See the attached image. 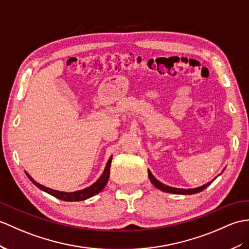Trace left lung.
<instances>
[{
  "mask_svg": "<svg viewBox=\"0 0 249 249\" xmlns=\"http://www.w3.org/2000/svg\"><path fill=\"white\" fill-rule=\"evenodd\" d=\"M148 177L149 179H151L152 183L154 184V186L156 188L160 189L161 191H164V192H167V193H172V194H195V193H198V192H201V191L205 190L209 184H211V182H208L206 184H204L203 187H199V188H195V189H176V188H172V187H169V186H165V184L161 183L160 181H158L157 179H156L151 172L148 171Z\"/></svg>",
  "mask_w": 249,
  "mask_h": 249,
  "instance_id": "obj_1",
  "label": "left lung"
}]
</instances>
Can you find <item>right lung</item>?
<instances>
[{"mask_svg": "<svg viewBox=\"0 0 249 249\" xmlns=\"http://www.w3.org/2000/svg\"><path fill=\"white\" fill-rule=\"evenodd\" d=\"M111 160H112V157H110V159L108 160V162H107L106 167H105V171H104L103 175L100 177V179H98V180L95 183L92 184V186L89 187V188H86L84 190L76 191V192H71V193L59 192V191H55V190H52L50 188L43 187V186H41V184H39L38 182L35 181L30 175H28V174H26V175L28 176V178L31 179V181L35 184V186L38 187L40 190L44 191V192L55 196L56 198L61 199V200H66V201H79V200H85L87 198L91 197V196H93V195L97 194L98 192H101V191L104 188H105V186L108 182L109 174H110Z\"/></svg>", "mask_w": 249, "mask_h": 249, "instance_id": "right-lung-1", "label": "right lung"}]
</instances>
